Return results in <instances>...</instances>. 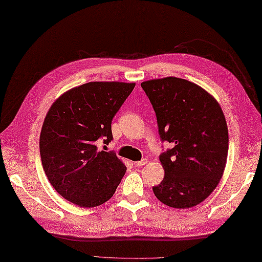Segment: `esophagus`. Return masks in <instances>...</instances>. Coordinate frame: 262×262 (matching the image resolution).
<instances>
[{"instance_id":"1","label":"esophagus","mask_w":262,"mask_h":262,"mask_svg":"<svg viewBox=\"0 0 262 262\" xmlns=\"http://www.w3.org/2000/svg\"><path fill=\"white\" fill-rule=\"evenodd\" d=\"M147 163V160L146 159H143L142 161H137V162H134L135 166H142V165H145Z\"/></svg>"}]
</instances>
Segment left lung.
I'll return each mask as SVG.
<instances>
[{"mask_svg": "<svg viewBox=\"0 0 262 262\" xmlns=\"http://www.w3.org/2000/svg\"><path fill=\"white\" fill-rule=\"evenodd\" d=\"M157 115L159 135L171 148L161 153L162 182L153 187L161 203L173 208L200 204L219 185L229 152L223 111L203 88L179 77L143 82Z\"/></svg>", "mask_w": 262, "mask_h": 262, "instance_id": "8db88e82", "label": "left lung"}]
</instances>
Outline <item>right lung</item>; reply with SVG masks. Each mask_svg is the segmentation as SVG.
<instances>
[{"label":"right lung","mask_w":262,"mask_h":262,"mask_svg":"<svg viewBox=\"0 0 262 262\" xmlns=\"http://www.w3.org/2000/svg\"><path fill=\"white\" fill-rule=\"evenodd\" d=\"M135 83L89 82L62 94L43 120L39 149L51 185L80 207H96L114 196L127 170L115 152L111 120Z\"/></svg>","instance_id":"1"}]
</instances>
